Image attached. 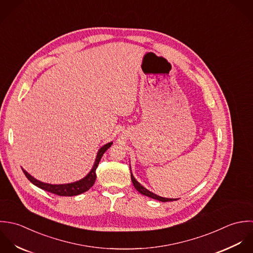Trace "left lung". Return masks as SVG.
Listing matches in <instances>:
<instances>
[{"instance_id":"obj_1","label":"left lung","mask_w":253,"mask_h":253,"mask_svg":"<svg viewBox=\"0 0 253 253\" xmlns=\"http://www.w3.org/2000/svg\"><path fill=\"white\" fill-rule=\"evenodd\" d=\"M130 169H131V166H130ZM131 180H132V183H133L135 189H136L140 194H142V195H144V196H147V197H149V198H152V199H154V200H157V201L162 202H172V201H177V200H178V199L162 198V197H159V196L153 194L152 192L149 191L148 189H146L144 186H142V185L135 179V177H134L133 174H132V171H131Z\"/></svg>"}]
</instances>
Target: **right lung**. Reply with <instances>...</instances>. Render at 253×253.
I'll return each mask as SVG.
<instances>
[{"instance_id": "1", "label": "right lung", "mask_w": 253, "mask_h": 253, "mask_svg": "<svg viewBox=\"0 0 253 253\" xmlns=\"http://www.w3.org/2000/svg\"><path fill=\"white\" fill-rule=\"evenodd\" d=\"M113 142L107 143L104 146H102L101 149L99 150V152L97 153L96 159H95V163L91 169V171L81 180L73 182V183H68V184H59V185H52V184H48V183H44L41 182L37 179H35L34 177H32L28 172H26L23 168L22 171L25 174L26 178L36 187L50 192L51 194L57 195V196H61V197H73V196H78L80 194H83L85 192H87L90 188H92V186L95 184L97 175H96V169L99 165V162L101 160V156L103 155V153L107 151V149H109L111 147Z\"/></svg>"}]
</instances>
